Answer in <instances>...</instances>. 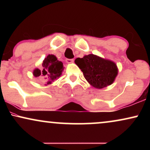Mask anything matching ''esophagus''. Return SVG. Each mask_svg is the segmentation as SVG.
Here are the masks:
<instances>
[{"label": "esophagus", "mask_w": 150, "mask_h": 150, "mask_svg": "<svg viewBox=\"0 0 150 150\" xmlns=\"http://www.w3.org/2000/svg\"><path fill=\"white\" fill-rule=\"evenodd\" d=\"M67 63H73L74 62V59H66L65 60Z\"/></svg>", "instance_id": "obj_1"}]
</instances>
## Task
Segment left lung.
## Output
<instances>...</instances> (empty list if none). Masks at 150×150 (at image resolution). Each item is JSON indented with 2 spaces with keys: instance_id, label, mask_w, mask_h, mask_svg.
<instances>
[{
  "instance_id": "left-lung-1",
  "label": "left lung",
  "mask_w": 150,
  "mask_h": 150,
  "mask_svg": "<svg viewBox=\"0 0 150 150\" xmlns=\"http://www.w3.org/2000/svg\"><path fill=\"white\" fill-rule=\"evenodd\" d=\"M75 63L82 70L89 85L96 89H103L111 85L118 73L114 62L97 55L89 54L82 58H77Z\"/></svg>"
}]
</instances>
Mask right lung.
<instances>
[{"label":"right lung","mask_w":150,"mask_h":150,"mask_svg":"<svg viewBox=\"0 0 150 150\" xmlns=\"http://www.w3.org/2000/svg\"><path fill=\"white\" fill-rule=\"evenodd\" d=\"M63 69V63L58 61L56 56L49 54L43 61L42 69L35 68L33 71V75L36 77H45L46 80L45 85H48L61 77Z\"/></svg>","instance_id":"1"}]
</instances>
